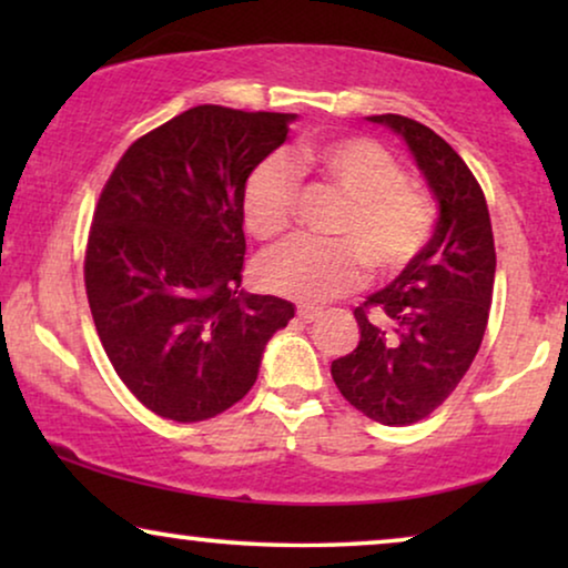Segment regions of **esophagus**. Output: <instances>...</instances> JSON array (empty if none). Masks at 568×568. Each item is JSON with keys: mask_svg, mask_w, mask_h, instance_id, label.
Here are the masks:
<instances>
[{"mask_svg": "<svg viewBox=\"0 0 568 568\" xmlns=\"http://www.w3.org/2000/svg\"><path fill=\"white\" fill-rule=\"evenodd\" d=\"M321 315H323V313H321V310H317V307H307V305H300V307H297V317H300L302 323H315Z\"/></svg>", "mask_w": 568, "mask_h": 568, "instance_id": "34e87169", "label": "esophagus"}]
</instances>
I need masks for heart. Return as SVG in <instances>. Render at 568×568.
Wrapping results in <instances>:
<instances>
[{
    "label": "heart",
    "instance_id": "heart-1",
    "mask_svg": "<svg viewBox=\"0 0 568 568\" xmlns=\"http://www.w3.org/2000/svg\"><path fill=\"white\" fill-rule=\"evenodd\" d=\"M321 175L348 199L333 224L338 243L292 240L263 255L258 282L300 302H325L362 282V261L387 276L418 255L432 235L429 199L406 183L385 146L364 136L297 144L290 158H266L247 175L240 212L247 232L276 240L290 230L300 196V175Z\"/></svg>",
    "mask_w": 568,
    "mask_h": 568
}]
</instances>
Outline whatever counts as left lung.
<instances>
[{
	"label": "left lung",
	"instance_id": "obj_1",
	"mask_svg": "<svg viewBox=\"0 0 568 568\" xmlns=\"http://www.w3.org/2000/svg\"><path fill=\"white\" fill-rule=\"evenodd\" d=\"M369 121L408 144L439 216L416 258L354 310L362 338L331 375L372 422L408 426L442 406L476 359L494 292V232L484 191L445 139L406 115Z\"/></svg>",
	"mask_w": 568,
	"mask_h": 568
}]
</instances>
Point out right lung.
I'll use <instances>...</instances> for the list:
<instances>
[{"label":"right lung","mask_w":568,"mask_h":568,"mask_svg":"<svg viewBox=\"0 0 568 568\" xmlns=\"http://www.w3.org/2000/svg\"><path fill=\"white\" fill-rule=\"evenodd\" d=\"M294 113L196 105L129 146L100 193L84 286L100 344L139 403L204 422L251 390L294 305L247 294L240 196Z\"/></svg>","instance_id":"right-lung-1"}]
</instances>
